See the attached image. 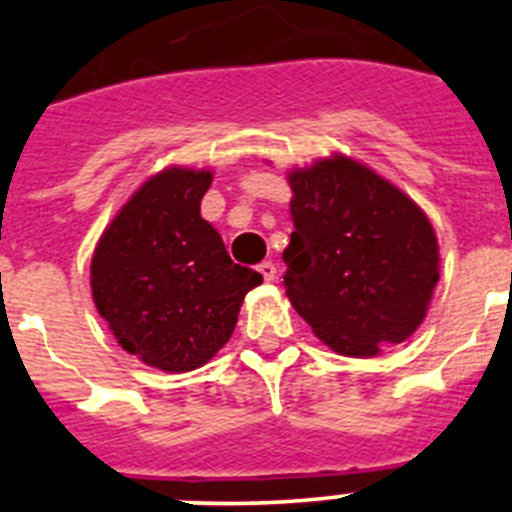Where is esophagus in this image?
Returning <instances> with one entry per match:
<instances>
[{"label": "esophagus", "instance_id": "34e87169", "mask_svg": "<svg viewBox=\"0 0 512 512\" xmlns=\"http://www.w3.org/2000/svg\"><path fill=\"white\" fill-rule=\"evenodd\" d=\"M259 274L266 279V282H274V277H277V266H274V261H261Z\"/></svg>", "mask_w": 512, "mask_h": 512}]
</instances>
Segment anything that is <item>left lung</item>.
I'll return each mask as SVG.
<instances>
[{
  "label": "left lung",
  "instance_id": "8db88e82",
  "mask_svg": "<svg viewBox=\"0 0 512 512\" xmlns=\"http://www.w3.org/2000/svg\"><path fill=\"white\" fill-rule=\"evenodd\" d=\"M284 287L320 341L374 356L415 333L438 282L428 217L382 176L336 156L292 171Z\"/></svg>",
  "mask_w": 512,
  "mask_h": 512
}]
</instances>
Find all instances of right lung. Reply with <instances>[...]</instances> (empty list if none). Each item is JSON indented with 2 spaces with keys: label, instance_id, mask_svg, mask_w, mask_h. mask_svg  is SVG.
<instances>
[{
  "label": "right lung",
  "instance_id": "right-lung-1",
  "mask_svg": "<svg viewBox=\"0 0 512 512\" xmlns=\"http://www.w3.org/2000/svg\"><path fill=\"white\" fill-rule=\"evenodd\" d=\"M210 171L166 169L148 179L104 230L92 259L99 315L128 354L189 372L233 336L259 271L233 264L200 215Z\"/></svg>",
  "mask_w": 512,
  "mask_h": 512
}]
</instances>
